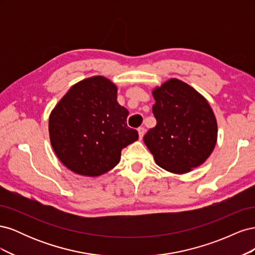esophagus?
Listing matches in <instances>:
<instances>
[{"label": "esophagus", "instance_id": "34e87169", "mask_svg": "<svg viewBox=\"0 0 255 255\" xmlns=\"http://www.w3.org/2000/svg\"><path fill=\"white\" fill-rule=\"evenodd\" d=\"M145 133V128H138V134H139V139H142V137Z\"/></svg>", "mask_w": 255, "mask_h": 255}]
</instances>
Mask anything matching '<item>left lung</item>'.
I'll use <instances>...</instances> for the list:
<instances>
[{"label": "left lung", "mask_w": 255, "mask_h": 255, "mask_svg": "<svg viewBox=\"0 0 255 255\" xmlns=\"http://www.w3.org/2000/svg\"><path fill=\"white\" fill-rule=\"evenodd\" d=\"M156 126L143 137L155 163L183 174L210 157L217 142L218 127L207 100L194 87L169 79L152 90Z\"/></svg>", "instance_id": "obj_1"}]
</instances>
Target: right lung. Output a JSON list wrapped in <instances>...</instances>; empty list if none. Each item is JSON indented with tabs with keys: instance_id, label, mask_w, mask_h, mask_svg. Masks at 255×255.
Here are the masks:
<instances>
[{
	"instance_id": "1",
	"label": "right lung",
	"mask_w": 255,
	"mask_h": 255,
	"mask_svg": "<svg viewBox=\"0 0 255 255\" xmlns=\"http://www.w3.org/2000/svg\"><path fill=\"white\" fill-rule=\"evenodd\" d=\"M105 76L80 81L52 110L49 134L58 159L72 172L100 176L119 164L121 151L138 139L127 125L128 111Z\"/></svg>"
}]
</instances>
